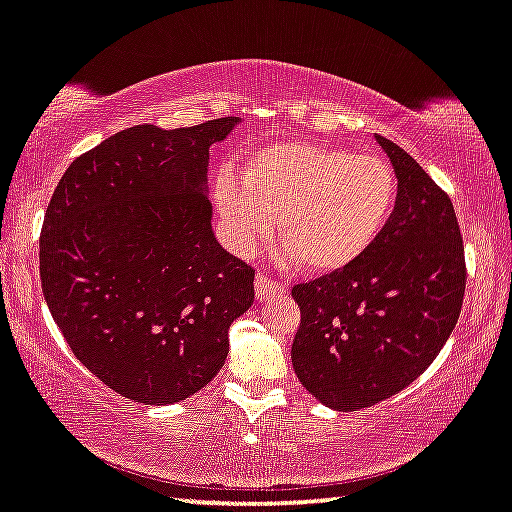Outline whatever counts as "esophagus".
Masks as SVG:
<instances>
[{
  "label": "esophagus",
  "mask_w": 512,
  "mask_h": 512,
  "mask_svg": "<svg viewBox=\"0 0 512 512\" xmlns=\"http://www.w3.org/2000/svg\"><path fill=\"white\" fill-rule=\"evenodd\" d=\"M285 294V287L278 285V282L266 278V275H257L255 278V296L259 303H264V300H269L273 296H282Z\"/></svg>",
  "instance_id": "esophagus-1"
}]
</instances>
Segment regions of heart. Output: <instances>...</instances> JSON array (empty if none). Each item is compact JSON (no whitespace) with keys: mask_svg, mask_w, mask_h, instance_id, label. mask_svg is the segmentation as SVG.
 <instances>
[{"mask_svg":"<svg viewBox=\"0 0 512 512\" xmlns=\"http://www.w3.org/2000/svg\"><path fill=\"white\" fill-rule=\"evenodd\" d=\"M399 182L376 154L323 143H269L250 154L241 177L225 168L214 202L221 237L248 257L275 234L285 259L307 273H335L367 253L394 214Z\"/></svg>","mask_w":512,"mask_h":512,"instance_id":"1","label":"heart"}]
</instances>
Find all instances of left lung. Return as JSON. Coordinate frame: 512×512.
<instances>
[{
	"label": "left lung",
	"mask_w": 512,
	"mask_h": 512,
	"mask_svg": "<svg viewBox=\"0 0 512 512\" xmlns=\"http://www.w3.org/2000/svg\"><path fill=\"white\" fill-rule=\"evenodd\" d=\"M399 182L385 232L358 262L296 285L291 346L307 392L351 412L389 399L442 351L465 296V248L451 198L399 145L376 136Z\"/></svg>",
	"instance_id": "8db88e82"
}]
</instances>
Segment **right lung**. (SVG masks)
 <instances>
[{
    "label": "right lung",
    "mask_w": 512,
    "mask_h": 512,
    "mask_svg": "<svg viewBox=\"0 0 512 512\" xmlns=\"http://www.w3.org/2000/svg\"><path fill=\"white\" fill-rule=\"evenodd\" d=\"M239 118L136 125L63 173L40 234L47 307L75 358L125 399H189L225 364L255 271L216 241L209 148Z\"/></svg>",
    "instance_id": "obj_1"
}]
</instances>
